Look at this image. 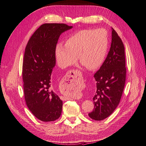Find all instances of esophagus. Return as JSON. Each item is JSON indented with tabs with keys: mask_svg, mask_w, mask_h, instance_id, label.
Listing matches in <instances>:
<instances>
[{
	"mask_svg": "<svg viewBox=\"0 0 146 146\" xmlns=\"http://www.w3.org/2000/svg\"><path fill=\"white\" fill-rule=\"evenodd\" d=\"M79 72L77 70H72L70 71H68L66 75H65V77L68 78V81L69 82L71 83V81H73L74 79L75 78H76L77 76H79ZM62 100H70V98L68 97H65V96H62Z\"/></svg>",
	"mask_w": 146,
	"mask_h": 146,
	"instance_id": "1",
	"label": "esophagus"
}]
</instances>
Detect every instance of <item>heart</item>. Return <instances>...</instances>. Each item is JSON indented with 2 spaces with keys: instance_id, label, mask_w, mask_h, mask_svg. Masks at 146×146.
Listing matches in <instances>:
<instances>
[{
  "instance_id": "1",
  "label": "heart",
  "mask_w": 146,
  "mask_h": 146,
  "mask_svg": "<svg viewBox=\"0 0 146 146\" xmlns=\"http://www.w3.org/2000/svg\"><path fill=\"white\" fill-rule=\"evenodd\" d=\"M109 37L104 29H84L66 39L65 45L58 44L55 55L58 66L67 68L80 62L90 70L100 67L104 62L109 48Z\"/></svg>"
}]
</instances>
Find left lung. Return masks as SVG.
<instances>
[{
	"label": "left lung",
	"instance_id": "1",
	"mask_svg": "<svg viewBox=\"0 0 146 146\" xmlns=\"http://www.w3.org/2000/svg\"><path fill=\"white\" fill-rule=\"evenodd\" d=\"M110 51L100 68L94 74L96 92L93 98L95 105L89 113L90 118L101 121L109 116L119 104L125 86L126 67L124 45L112 29Z\"/></svg>",
	"mask_w": 146,
	"mask_h": 146
}]
</instances>
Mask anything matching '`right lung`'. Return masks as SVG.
Returning a JSON list of instances; mask_svg holds the SVG:
<instances>
[{"mask_svg":"<svg viewBox=\"0 0 146 146\" xmlns=\"http://www.w3.org/2000/svg\"><path fill=\"white\" fill-rule=\"evenodd\" d=\"M72 28L65 23H44L26 45L22 65L25 100L31 112L42 121H55L62 113V101L54 91L51 74L59 36Z\"/></svg>","mask_w":146,"mask_h":146,"instance_id":"obj_1","label":"right lung"}]
</instances>
